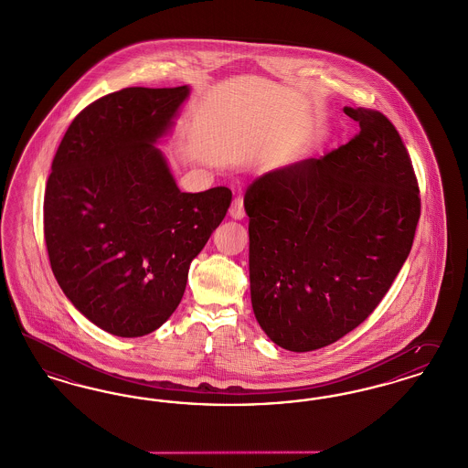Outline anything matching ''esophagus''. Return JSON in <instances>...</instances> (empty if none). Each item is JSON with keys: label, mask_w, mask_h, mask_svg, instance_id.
I'll use <instances>...</instances> for the list:
<instances>
[{"label": "esophagus", "mask_w": 468, "mask_h": 468, "mask_svg": "<svg viewBox=\"0 0 468 468\" xmlns=\"http://www.w3.org/2000/svg\"><path fill=\"white\" fill-rule=\"evenodd\" d=\"M229 213H230V217H232L234 220H241V218L245 217V206H243V198H234V202H232V206H230Z\"/></svg>", "instance_id": "obj_1"}]
</instances>
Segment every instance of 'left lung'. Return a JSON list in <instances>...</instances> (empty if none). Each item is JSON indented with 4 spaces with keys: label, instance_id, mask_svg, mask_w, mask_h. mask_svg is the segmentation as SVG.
<instances>
[{
    "label": "left lung",
    "instance_id": "left-lung-1",
    "mask_svg": "<svg viewBox=\"0 0 468 468\" xmlns=\"http://www.w3.org/2000/svg\"><path fill=\"white\" fill-rule=\"evenodd\" d=\"M344 112L361 128L354 139L246 190L253 314L292 352L335 344L368 319L420 217L418 177L394 124L365 107Z\"/></svg>",
    "mask_w": 468,
    "mask_h": 468
}]
</instances>
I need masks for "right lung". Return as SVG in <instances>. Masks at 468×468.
<instances>
[{"mask_svg": "<svg viewBox=\"0 0 468 468\" xmlns=\"http://www.w3.org/2000/svg\"><path fill=\"white\" fill-rule=\"evenodd\" d=\"M188 93L124 88L95 100L52 160L44 198L50 268L75 308L114 336H144L173 315L190 262L232 200L227 186L181 192L154 146Z\"/></svg>", "mask_w": 468, "mask_h": 468, "instance_id": "add662e5", "label": "right lung"}]
</instances>
